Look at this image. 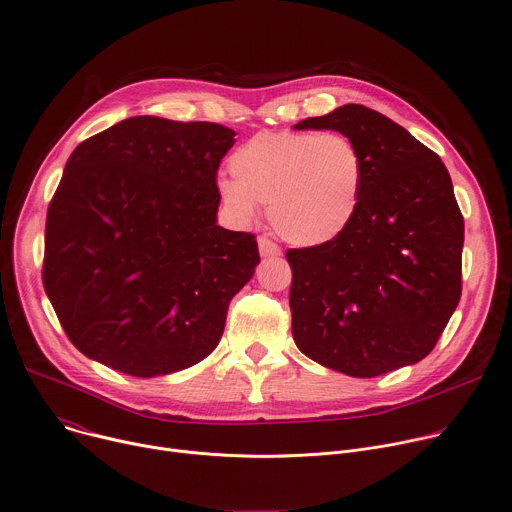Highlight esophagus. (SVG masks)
Returning a JSON list of instances; mask_svg holds the SVG:
<instances>
[{
  "label": "esophagus",
  "instance_id": "obj_1",
  "mask_svg": "<svg viewBox=\"0 0 512 512\" xmlns=\"http://www.w3.org/2000/svg\"><path fill=\"white\" fill-rule=\"evenodd\" d=\"M259 253L263 255V257H277L280 255L282 251H280V247H277L271 239H267V237H259Z\"/></svg>",
  "mask_w": 512,
  "mask_h": 512
}]
</instances>
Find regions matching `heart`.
I'll use <instances>...</instances> for the list:
<instances>
[{
	"mask_svg": "<svg viewBox=\"0 0 512 512\" xmlns=\"http://www.w3.org/2000/svg\"><path fill=\"white\" fill-rule=\"evenodd\" d=\"M230 173L216 183L224 208L251 220L269 206L277 235L298 247L337 239L353 220L361 188L363 157L339 132H259L230 155Z\"/></svg>",
	"mask_w": 512,
	"mask_h": 512,
	"instance_id": "obj_1",
	"label": "heart"
}]
</instances>
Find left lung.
Returning a JSON list of instances; mask_svg holds the SVG:
<instances>
[{"instance_id":"obj_1","label":"left lung","mask_w":512,"mask_h":512,"mask_svg":"<svg viewBox=\"0 0 512 512\" xmlns=\"http://www.w3.org/2000/svg\"><path fill=\"white\" fill-rule=\"evenodd\" d=\"M294 128L349 136L365 169L341 235L286 253L298 349L353 378L425 359L461 298L463 216L447 167L400 124L359 104Z\"/></svg>"}]
</instances>
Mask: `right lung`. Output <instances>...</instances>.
Instances as JSON below:
<instances>
[{"label":"right lung","mask_w":512,"mask_h":512,"mask_svg":"<svg viewBox=\"0 0 512 512\" xmlns=\"http://www.w3.org/2000/svg\"><path fill=\"white\" fill-rule=\"evenodd\" d=\"M235 130L126 118L71 153L46 212L42 284L69 341L153 378L208 357L255 273L251 232L216 224Z\"/></svg>","instance_id":"right-lung-1"}]
</instances>
